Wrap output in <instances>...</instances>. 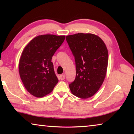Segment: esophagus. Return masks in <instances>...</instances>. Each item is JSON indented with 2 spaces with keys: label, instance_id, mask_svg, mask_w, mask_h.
Returning <instances> with one entry per match:
<instances>
[{
  "label": "esophagus",
  "instance_id": "1",
  "mask_svg": "<svg viewBox=\"0 0 134 134\" xmlns=\"http://www.w3.org/2000/svg\"><path fill=\"white\" fill-rule=\"evenodd\" d=\"M65 76L64 74H61V75L60 76V80H64L65 79Z\"/></svg>",
  "mask_w": 134,
  "mask_h": 134
}]
</instances>
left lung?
I'll list each match as a JSON object with an SVG mask.
<instances>
[{"label":"left lung","mask_w":134,"mask_h":134,"mask_svg":"<svg viewBox=\"0 0 134 134\" xmlns=\"http://www.w3.org/2000/svg\"><path fill=\"white\" fill-rule=\"evenodd\" d=\"M66 40L74 57L76 76L69 85L72 94L87 99L98 91L105 80L108 51L105 42L93 34L68 35Z\"/></svg>","instance_id":"obj_1"}]
</instances>
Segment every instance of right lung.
Segmentation results:
<instances>
[{"mask_svg": "<svg viewBox=\"0 0 134 134\" xmlns=\"http://www.w3.org/2000/svg\"><path fill=\"white\" fill-rule=\"evenodd\" d=\"M65 35L37 36L25 47L19 62L22 83L29 93L42 97L53 91L58 80L51 59L65 40Z\"/></svg>", "mask_w": 134, "mask_h": 134, "instance_id": "add662e5", "label": "right lung"}]
</instances>
